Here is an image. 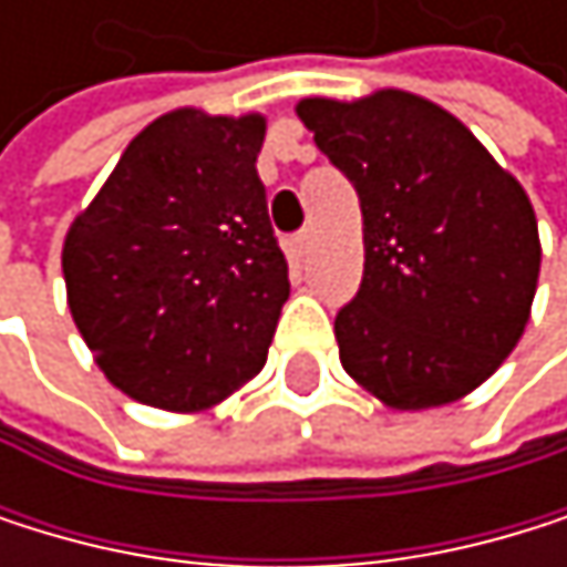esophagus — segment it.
Instances as JSON below:
<instances>
[{
    "label": "esophagus",
    "mask_w": 567,
    "mask_h": 567,
    "mask_svg": "<svg viewBox=\"0 0 567 567\" xmlns=\"http://www.w3.org/2000/svg\"><path fill=\"white\" fill-rule=\"evenodd\" d=\"M309 245H312V234H309V230H299V234L292 237V251H296V255H306Z\"/></svg>",
    "instance_id": "34e87169"
}]
</instances>
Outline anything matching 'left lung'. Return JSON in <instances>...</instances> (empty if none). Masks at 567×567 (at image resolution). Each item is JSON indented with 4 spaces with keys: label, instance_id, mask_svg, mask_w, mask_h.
Wrapping results in <instances>:
<instances>
[{
    "label": "left lung",
    "instance_id": "obj_1",
    "mask_svg": "<svg viewBox=\"0 0 567 567\" xmlns=\"http://www.w3.org/2000/svg\"><path fill=\"white\" fill-rule=\"evenodd\" d=\"M296 115L363 214V281L333 326L343 370L394 411L466 398L530 319L540 237L524 186L422 94L302 97Z\"/></svg>",
    "mask_w": 567,
    "mask_h": 567
}]
</instances>
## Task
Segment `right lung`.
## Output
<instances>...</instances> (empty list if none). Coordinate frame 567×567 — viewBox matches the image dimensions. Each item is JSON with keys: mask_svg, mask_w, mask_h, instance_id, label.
<instances>
[{"mask_svg": "<svg viewBox=\"0 0 567 567\" xmlns=\"http://www.w3.org/2000/svg\"><path fill=\"white\" fill-rule=\"evenodd\" d=\"M261 142L258 112H166L63 237L74 326L104 378L142 404L207 411L268 360L289 261L255 169Z\"/></svg>", "mask_w": 567, "mask_h": 567, "instance_id": "right-lung-1", "label": "right lung"}]
</instances>
